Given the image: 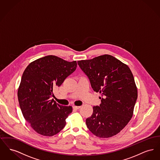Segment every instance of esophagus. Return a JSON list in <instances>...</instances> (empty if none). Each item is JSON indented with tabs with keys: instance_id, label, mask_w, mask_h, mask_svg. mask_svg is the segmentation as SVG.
<instances>
[{
	"instance_id": "1",
	"label": "esophagus",
	"mask_w": 160,
	"mask_h": 160,
	"mask_svg": "<svg viewBox=\"0 0 160 160\" xmlns=\"http://www.w3.org/2000/svg\"><path fill=\"white\" fill-rule=\"evenodd\" d=\"M72 108H73L74 109L77 110V109H79V108H80V106H74L72 107Z\"/></svg>"
}]
</instances>
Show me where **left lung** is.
I'll return each mask as SVG.
<instances>
[{
	"mask_svg": "<svg viewBox=\"0 0 160 160\" xmlns=\"http://www.w3.org/2000/svg\"><path fill=\"white\" fill-rule=\"evenodd\" d=\"M93 90L101 95L99 106L86 120L87 127L101 138L112 137L128 124L137 98L134 78L129 67L109 54L78 61Z\"/></svg>",
	"mask_w": 160,
	"mask_h": 160,
	"instance_id": "left-lung-1",
	"label": "left lung"
}]
</instances>
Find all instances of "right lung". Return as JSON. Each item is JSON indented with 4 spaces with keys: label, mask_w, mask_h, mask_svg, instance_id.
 Instances as JSON below:
<instances>
[{
    "label": "right lung",
    "mask_w": 160,
    "mask_h": 160,
    "mask_svg": "<svg viewBox=\"0 0 160 160\" xmlns=\"http://www.w3.org/2000/svg\"><path fill=\"white\" fill-rule=\"evenodd\" d=\"M76 61L68 62L49 55L33 61L25 69L18 89V99L23 116L38 134L53 136L66 125L72 111L52 97L53 91L76 69Z\"/></svg>",
    "instance_id": "add662e5"
}]
</instances>
